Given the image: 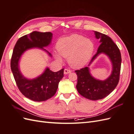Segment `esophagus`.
I'll return each mask as SVG.
<instances>
[{
  "label": "esophagus",
  "mask_w": 134,
  "mask_h": 134,
  "mask_svg": "<svg viewBox=\"0 0 134 134\" xmlns=\"http://www.w3.org/2000/svg\"><path fill=\"white\" fill-rule=\"evenodd\" d=\"M71 70L69 69H65L64 71V74H68L69 73H70Z\"/></svg>",
  "instance_id": "obj_1"
}]
</instances>
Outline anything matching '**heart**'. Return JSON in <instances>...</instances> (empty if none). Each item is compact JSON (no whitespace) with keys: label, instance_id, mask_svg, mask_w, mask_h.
<instances>
[{"label":"heart","instance_id":"obj_1","mask_svg":"<svg viewBox=\"0 0 134 134\" xmlns=\"http://www.w3.org/2000/svg\"><path fill=\"white\" fill-rule=\"evenodd\" d=\"M56 48L60 56L68 58V63L71 66L80 68L90 62L94 52V44L91 40L74 34L59 40ZM59 55L55 56L61 62L62 58Z\"/></svg>","mask_w":134,"mask_h":134}]
</instances>
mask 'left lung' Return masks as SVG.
Masks as SVG:
<instances>
[{
	"label": "left lung",
	"mask_w": 134,
	"mask_h": 134,
	"mask_svg": "<svg viewBox=\"0 0 134 134\" xmlns=\"http://www.w3.org/2000/svg\"><path fill=\"white\" fill-rule=\"evenodd\" d=\"M95 37L100 39L97 53L92 58L88 66L100 53L106 54L113 65L111 75L104 81L94 79L90 74L88 66L75 70L78 76L76 86L79 94L88 99L96 100L104 98L115 90L119 82L121 64V55L119 48L108 36L94 31Z\"/></svg>",
	"instance_id": "1"
}]
</instances>
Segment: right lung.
<instances>
[{"label":"right lung","instance_id":"obj_1","mask_svg":"<svg viewBox=\"0 0 134 134\" xmlns=\"http://www.w3.org/2000/svg\"><path fill=\"white\" fill-rule=\"evenodd\" d=\"M52 38V34L50 32L34 31L23 36L16 43L12 56L11 70L19 91L27 98L36 102L46 100L55 95L59 83L64 77V69L53 72L46 68L41 75L29 79L22 74L19 62L24 52L33 48L42 49L51 57V54L43 47L49 45Z\"/></svg>","mask_w":134,"mask_h":134}]
</instances>
